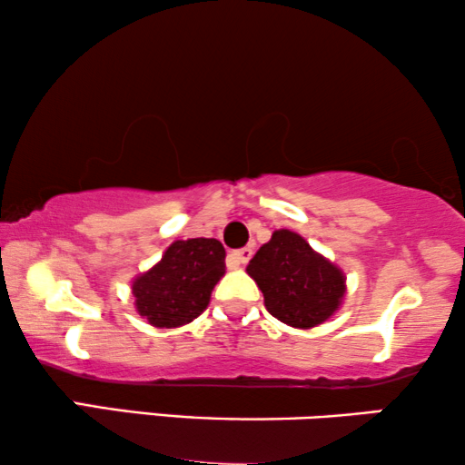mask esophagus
<instances>
[{
    "label": "esophagus",
    "mask_w": 465,
    "mask_h": 465,
    "mask_svg": "<svg viewBox=\"0 0 465 465\" xmlns=\"http://www.w3.org/2000/svg\"><path fill=\"white\" fill-rule=\"evenodd\" d=\"M252 256H253L252 247H241V250L231 252V256H228V262H231L232 266H243V264L250 262Z\"/></svg>",
    "instance_id": "34e87169"
}]
</instances>
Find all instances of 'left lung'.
Segmentation results:
<instances>
[{"mask_svg":"<svg viewBox=\"0 0 465 465\" xmlns=\"http://www.w3.org/2000/svg\"><path fill=\"white\" fill-rule=\"evenodd\" d=\"M264 294V307L292 328H315L330 320L345 298V272L317 253L298 232H272L247 264Z\"/></svg>","mask_w":465,"mask_h":465,"instance_id":"1","label":"left lung"}]
</instances>
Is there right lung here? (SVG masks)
I'll use <instances>...</instances> for the list:
<instances>
[{"label": "right lung", "instance_id": "add662e5", "mask_svg": "<svg viewBox=\"0 0 465 465\" xmlns=\"http://www.w3.org/2000/svg\"><path fill=\"white\" fill-rule=\"evenodd\" d=\"M224 258L218 239L173 241L161 262L133 279L137 313L156 328H180L196 320L224 277Z\"/></svg>", "mask_w": 465, "mask_h": 465}]
</instances>
